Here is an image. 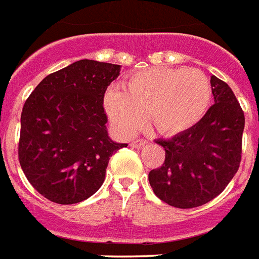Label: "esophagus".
I'll use <instances>...</instances> for the list:
<instances>
[{"label": "esophagus", "instance_id": "1", "mask_svg": "<svg viewBox=\"0 0 259 259\" xmlns=\"http://www.w3.org/2000/svg\"><path fill=\"white\" fill-rule=\"evenodd\" d=\"M147 143L148 142L146 139H135L131 142V147H134V148H142L143 146H146Z\"/></svg>", "mask_w": 259, "mask_h": 259}]
</instances>
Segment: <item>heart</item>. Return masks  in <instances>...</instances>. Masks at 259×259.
<instances>
[{"label": "heart", "instance_id": "heart-1", "mask_svg": "<svg viewBox=\"0 0 259 259\" xmlns=\"http://www.w3.org/2000/svg\"><path fill=\"white\" fill-rule=\"evenodd\" d=\"M123 90L109 88L103 105L121 136L134 135L146 116L162 135L174 136L191 130L207 112L211 82L196 68H148L131 74Z\"/></svg>", "mask_w": 259, "mask_h": 259}]
</instances>
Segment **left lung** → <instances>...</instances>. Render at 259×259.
Returning a JSON list of instances; mask_svg holds the SVG:
<instances>
[{
    "mask_svg": "<svg viewBox=\"0 0 259 259\" xmlns=\"http://www.w3.org/2000/svg\"><path fill=\"white\" fill-rule=\"evenodd\" d=\"M215 104L191 130L168 140L162 167L148 174L155 195L169 206L192 208L218 196L239 168L245 115L231 88L211 76Z\"/></svg>",
    "mask_w": 259,
    "mask_h": 259,
    "instance_id": "left-lung-1",
    "label": "left lung"
}]
</instances>
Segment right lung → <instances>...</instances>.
Returning a JSON list of instances; mask_svg holds the SVG:
<instances>
[{
    "instance_id": "obj_1",
    "label": "right lung",
    "mask_w": 259,
    "mask_h": 259,
    "mask_svg": "<svg viewBox=\"0 0 259 259\" xmlns=\"http://www.w3.org/2000/svg\"><path fill=\"white\" fill-rule=\"evenodd\" d=\"M120 65L80 60L48 74L25 101L18 160L29 183L59 204L101 187L109 158L127 144L109 139L103 99Z\"/></svg>"
}]
</instances>
